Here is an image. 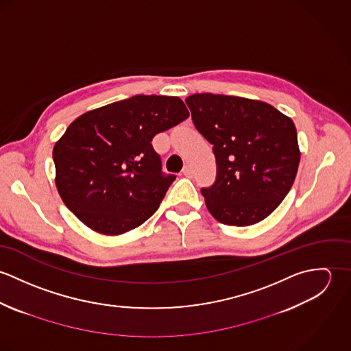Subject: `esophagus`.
<instances>
[{"label":"esophagus","mask_w":351,"mask_h":351,"mask_svg":"<svg viewBox=\"0 0 351 351\" xmlns=\"http://www.w3.org/2000/svg\"><path fill=\"white\" fill-rule=\"evenodd\" d=\"M182 173H184V176H185V177H188V178H191V177L193 176V170H192V167H191L189 165H186V166L184 167Z\"/></svg>","instance_id":"34e87169"}]
</instances>
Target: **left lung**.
<instances>
[{
	"label": "left lung",
	"mask_w": 351,
	"mask_h": 351,
	"mask_svg": "<svg viewBox=\"0 0 351 351\" xmlns=\"http://www.w3.org/2000/svg\"><path fill=\"white\" fill-rule=\"evenodd\" d=\"M185 102L216 158V181L201 189L209 213L238 227L266 219L298 174L300 150L292 119L267 102L235 96L197 93Z\"/></svg>",
	"instance_id": "left-lung-1"
}]
</instances>
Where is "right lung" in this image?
<instances>
[{"instance_id": "add662e5", "label": "right lung", "mask_w": 351, "mask_h": 351, "mask_svg": "<svg viewBox=\"0 0 351 351\" xmlns=\"http://www.w3.org/2000/svg\"><path fill=\"white\" fill-rule=\"evenodd\" d=\"M180 97L138 95L77 117L55 143V185L89 228L120 235L159 208L176 176H165L152 138L185 119Z\"/></svg>"}]
</instances>
